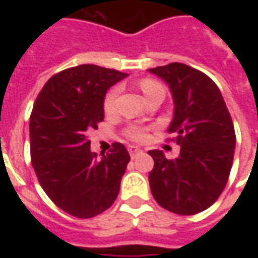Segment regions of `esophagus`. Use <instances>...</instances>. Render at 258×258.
I'll list each match as a JSON object with an SVG mask.
<instances>
[{
	"mask_svg": "<svg viewBox=\"0 0 258 258\" xmlns=\"http://www.w3.org/2000/svg\"><path fill=\"white\" fill-rule=\"evenodd\" d=\"M128 152H130V156H131V159H135L137 156H140V155H142L144 153V151L142 149H140L138 146H128Z\"/></svg>",
	"mask_w": 258,
	"mask_h": 258,
	"instance_id": "obj_1",
	"label": "esophagus"
}]
</instances>
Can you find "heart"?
I'll use <instances>...</instances> for the list:
<instances>
[{"mask_svg":"<svg viewBox=\"0 0 258 258\" xmlns=\"http://www.w3.org/2000/svg\"><path fill=\"white\" fill-rule=\"evenodd\" d=\"M140 88L144 92V95L148 98L156 95V94H164V87H163L159 81L153 79H144L140 83ZM118 87H113L112 90H109V92L105 96V101H103V109L106 113H113L116 110V102H117L118 96ZM124 134L127 138H130L131 141H135V142H144V141L148 138V128L146 127H142V125H138V124H131L128 125Z\"/></svg>","mask_w":258,"mask_h":258,"instance_id":"obj_1","label":"heart"}]
</instances>
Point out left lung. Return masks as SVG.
I'll return each mask as SVG.
<instances>
[{"label":"left lung","mask_w":258,"mask_h":258,"mask_svg":"<svg viewBox=\"0 0 258 258\" xmlns=\"http://www.w3.org/2000/svg\"><path fill=\"white\" fill-rule=\"evenodd\" d=\"M164 80L174 99L168 133L181 146L177 159L149 151L155 160L149 173L153 198L163 209L192 216L209 209L227 185L236 137L231 114L216 83L188 64L149 69Z\"/></svg>","instance_id":"obj_1"}]
</instances>
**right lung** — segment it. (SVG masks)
I'll return each mask as SVG.
<instances>
[{
    "instance_id": "add662e5",
    "label": "right lung",
    "mask_w": 258,
    "mask_h": 258,
    "mask_svg": "<svg viewBox=\"0 0 258 258\" xmlns=\"http://www.w3.org/2000/svg\"><path fill=\"white\" fill-rule=\"evenodd\" d=\"M127 76L96 64L69 68L53 74L34 102L31 164L48 198L70 216L95 217L117 198L128 152L114 142L99 157L91 152L88 133L103 120L106 91Z\"/></svg>"
}]
</instances>
